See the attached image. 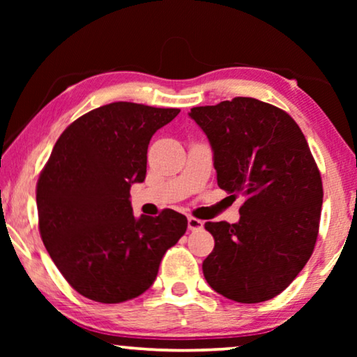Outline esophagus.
<instances>
[{"label": "esophagus", "mask_w": 357, "mask_h": 357, "mask_svg": "<svg viewBox=\"0 0 357 357\" xmlns=\"http://www.w3.org/2000/svg\"><path fill=\"white\" fill-rule=\"evenodd\" d=\"M187 227H189L190 231H195V229L203 228V222L200 219H195V217H189L187 219Z\"/></svg>", "instance_id": "1"}]
</instances>
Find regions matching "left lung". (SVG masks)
I'll return each instance as SVG.
<instances>
[{
  "label": "left lung",
  "mask_w": 357,
  "mask_h": 357,
  "mask_svg": "<svg viewBox=\"0 0 357 357\" xmlns=\"http://www.w3.org/2000/svg\"><path fill=\"white\" fill-rule=\"evenodd\" d=\"M189 116L214 151L217 184L245 198L238 223H204L215 241L204 279L243 304L273 299L315 249L323 183L309 143L287 112L253 98L193 107Z\"/></svg>",
  "instance_id": "left-lung-1"
}]
</instances>
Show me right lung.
<instances>
[{"instance_id": "add662e5", "label": "right lung", "mask_w": 357, "mask_h": 357, "mask_svg": "<svg viewBox=\"0 0 357 357\" xmlns=\"http://www.w3.org/2000/svg\"><path fill=\"white\" fill-rule=\"evenodd\" d=\"M179 112L113 102L75 119L53 146L36 187L39 231L84 298L118 304L140 296L185 233L176 211L135 219L130 206V185L146 176L151 137Z\"/></svg>"}]
</instances>
